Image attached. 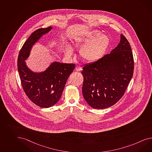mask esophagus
Masks as SVG:
<instances>
[{
  "instance_id": "esophagus-1",
  "label": "esophagus",
  "mask_w": 152,
  "mask_h": 152,
  "mask_svg": "<svg viewBox=\"0 0 152 152\" xmlns=\"http://www.w3.org/2000/svg\"><path fill=\"white\" fill-rule=\"evenodd\" d=\"M75 70H77V72L81 71L82 70V67L80 66H77L75 67Z\"/></svg>"
}]
</instances>
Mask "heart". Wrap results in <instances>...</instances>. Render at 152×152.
<instances>
[{"mask_svg":"<svg viewBox=\"0 0 152 152\" xmlns=\"http://www.w3.org/2000/svg\"><path fill=\"white\" fill-rule=\"evenodd\" d=\"M101 34L100 31L94 30L86 36L75 37L73 40L75 46H79L90 41L84 45L79 50L80 56L84 61L89 62H94L104 55L109 45V39L106 36ZM66 53L68 56L72 54L70 47H68Z\"/></svg>","mask_w":152,"mask_h":152,"instance_id":"1","label":"heart"}]
</instances>
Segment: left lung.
I'll use <instances>...</instances> for the list:
<instances>
[{"mask_svg":"<svg viewBox=\"0 0 152 152\" xmlns=\"http://www.w3.org/2000/svg\"><path fill=\"white\" fill-rule=\"evenodd\" d=\"M82 93L94 109H103L115 105L123 96L134 70V60L128 40L121 35L120 42L110 53L86 64Z\"/></svg>","mask_w":152,"mask_h":152,"instance_id":"1","label":"left lung"}]
</instances>
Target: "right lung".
I'll use <instances>...</instances> for the list:
<instances>
[{
  "instance_id": "obj_1",
  "label": "right lung",
  "mask_w": 152,
  "mask_h": 152,
  "mask_svg": "<svg viewBox=\"0 0 152 152\" xmlns=\"http://www.w3.org/2000/svg\"><path fill=\"white\" fill-rule=\"evenodd\" d=\"M52 27L41 28L31 34L20 51L18 69L21 86L27 97L42 108L55 105L62 96L66 80L75 68L73 63H52L42 72L35 73L27 67L25 60L28 57L32 46Z\"/></svg>"
}]
</instances>
